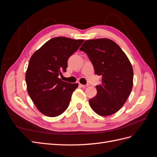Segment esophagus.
Returning a JSON list of instances; mask_svg holds the SVG:
<instances>
[{"instance_id": "obj_1", "label": "esophagus", "mask_w": 157, "mask_h": 157, "mask_svg": "<svg viewBox=\"0 0 157 157\" xmlns=\"http://www.w3.org/2000/svg\"><path fill=\"white\" fill-rule=\"evenodd\" d=\"M79 86H80V87H82V88H86L88 86V84H86V85H84V84H79Z\"/></svg>"}]
</instances>
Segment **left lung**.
Wrapping results in <instances>:
<instances>
[{
	"label": "left lung",
	"instance_id": "left-lung-1",
	"mask_svg": "<svg viewBox=\"0 0 157 157\" xmlns=\"http://www.w3.org/2000/svg\"><path fill=\"white\" fill-rule=\"evenodd\" d=\"M80 50L92 63L95 74L101 76L96 96L89 100L92 110L101 116L117 113L125 103L133 86L134 72L128 57L120 46L107 39L85 41Z\"/></svg>",
	"mask_w": 157,
	"mask_h": 157
}]
</instances>
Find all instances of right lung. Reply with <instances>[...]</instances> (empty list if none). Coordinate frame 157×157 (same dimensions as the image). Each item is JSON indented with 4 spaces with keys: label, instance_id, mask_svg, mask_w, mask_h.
I'll use <instances>...</instances> for the list:
<instances>
[{
    "label": "right lung",
    "instance_id": "obj_1",
    "mask_svg": "<svg viewBox=\"0 0 157 157\" xmlns=\"http://www.w3.org/2000/svg\"><path fill=\"white\" fill-rule=\"evenodd\" d=\"M84 40L67 37L50 39L33 54L25 75L27 92L37 109L44 115L55 117L67 109L78 84L61 80L67 61Z\"/></svg>",
    "mask_w": 157,
    "mask_h": 157
}]
</instances>
